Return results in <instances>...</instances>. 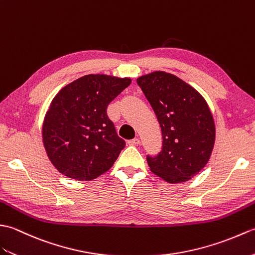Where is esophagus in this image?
<instances>
[{
  "mask_svg": "<svg viewBox=\"0 0 255 255\" xmlns=\"http://www.w3.org/2000/svg\"><path fill=\"white\" fill-rule=\"evenodd\" d=\"M128 145H131V146H136V145H138L139 144V138H133V139H129L128 142Z\"/></svg>",
  "mask_w": 255,
  "mask_h": 255,
  "instance_id": "esophagus-1",
  "label": "esophagus"
}]
</instances>
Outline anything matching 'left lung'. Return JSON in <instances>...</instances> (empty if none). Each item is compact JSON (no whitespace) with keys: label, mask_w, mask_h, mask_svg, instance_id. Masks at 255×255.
<instances>
[{"label":"left lung","mask_w":255,"mask_h":255,"mask_svg":"<svg viewBox=\"0 0 255 255\" xmlns=\"http://www.w3.org/2000/svg\"><path fill=\"white\" fill-rule=\"evenodd\" d=\"M160 124L162 148L147 156L150 171L169 183L185 182L205 167L215 123L203 96L175 75L156 71L136 80Z\"/></svg>","instance_id":"8db88e82"}]
</instances>
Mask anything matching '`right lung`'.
<instances>
[{
	"instance_id": "right-lung-1",
	"label": "right lung",
	"mask_w": 255,
	"mask_h": 255,
	"mask_svg": "<svg viewBox=\"0 0 255 255\" xmlns=\"http://www.w3.org/2000/svg\"><path fill=\"white\" fill-rule=\"evenodd\" d=\"M128 77L89 74L62 88L44 117L42 139L65 177L90 181L108 171L126 146L107 107L131 84Z\"/></svg>"
}]
</instances>
